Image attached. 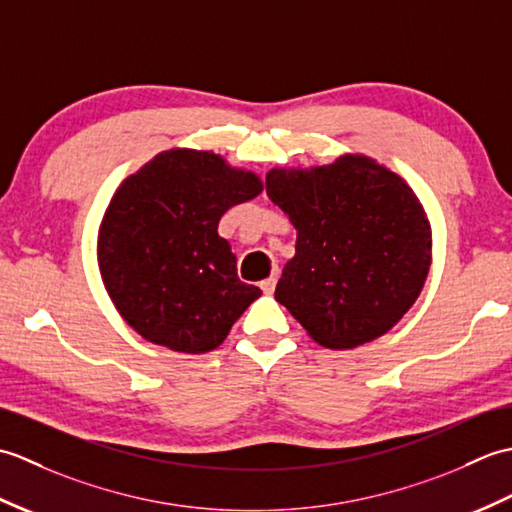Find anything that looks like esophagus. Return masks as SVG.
Listing matches in <instances>:
<instances>
[{
  "instance_id": "obj_1",
  "label": "esophagus",
  "mask_w": 512,
  "mask_h": 512,
  "mask_svg": "<svg viewBox=\"0 0 512 512\" xmlns=\"http://www.w3.org/2000/svg\"><path fill=\"white\" fill-rule=\"evenodd\" d=\"M275 286H277V275H273V277H268V279H264L262 284H259V288H262L266 295H270V292L275 290Z\"/></svg>"
}]
</instances>
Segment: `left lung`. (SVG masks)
<instances>
[{"label": "left lung", "instance_id": "1", "mask_svg": "<svg viewBox=\"0 0 512 512\" xmlns=\"http://www.w3.org/2000/svg\"><path fill=\"white\" fill-rule=\"evenodd\" d=\"M266 193L297 228L275 299L312 339L350 350L394 328L431 264L429 220L409 184L347 154L312 171L273 169Z\"/></svg>", "mask_w": 512, "mask_h": 512}]
</instances>
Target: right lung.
I'll return each mask as SVG.
<instances>
[{"instance_id": "obj_1", "label": "right lung", "mask_w": 512, "mask_h": 512, "mask_svg": "<svg viewBox=\"0 0 512 512\" xmlns=\"http://www.w3.org/2000/svg\"><path fill=\"white\" fill-rule=\"evenodd\" d=\"M262 193L255 173L211 151L171 149L129 176L107 206L99 266L116 310L143 339L202 354L262 290L237 277L220 217Z\"/></svg>"}]
</instances>
